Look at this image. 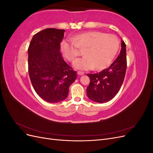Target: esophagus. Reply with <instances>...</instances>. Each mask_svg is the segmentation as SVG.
<instances>
[{"label":"esophagus","mask_w":153,"mask_h":153,"mask_svg":"<svg viewBox=\"0 0 153 153\" xmlns=\"http://www.w3.org/2000/svg\"><path fill=\"white\" fill-rule=\"evenodd\" d=\"M77 73H78L79 75H84V72H82V71H78Z\"/></svg>","instance_id":"1"}]
</instances>
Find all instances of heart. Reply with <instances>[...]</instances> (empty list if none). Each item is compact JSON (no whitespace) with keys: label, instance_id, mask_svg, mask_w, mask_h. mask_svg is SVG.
<instances>
[{"label":"heart","instance_id":"heart-1","mask_svg":"<svg viewBox=\"0 0 153 153\" xmlns=\"http://www.w3.org/2000/svg\"><path fill=\"white\" fill-rule=\"evenodd\" d=\"M119 46V40L115 35L90 31L73 37V39L62 40L60 49L64 57L69 61H73L80 53L79 48H86L85 57L74 61L73 66L82 71L94 67L98 70H102L112 62Z\"/></svg>","mask_w":153,"mask_h":153}]
</instances>
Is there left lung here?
Segmentation results:
<instances>
[{
  "instance_id": "obj_1",
  "label": "left lung",
  "mask_w": 153,
  "mask_h": 153,
  "mask_svg": "<svg viewBox=\"0 0 153 153\" xmlns=\"http://www.w3.org/2000/svg\"><path fill=\"white\" fill-rule=\"evenodd\" d=\"M127 67L126 44L121 41L119 55L111 64L98 73H87L90 84L87 87V95L91 100L105 103L112 100L121 89Z\"/></svg>"
}]
</instances>
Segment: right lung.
<instances>
[{"instance_id":"1","label":"right lung","mask_w":153,"mask_h":153,"mask_svg":"<svg viewBox=\"0 0 153 153\" xmlns=\"http://www.w3.org/2000/svg\"><path fill=\"white\" fill-rule=\"evenodd\" d=\"M64 29H46L32 37L28 48V69L36 93L50 103H57L68 96L76 72L64 61L60 43Z\"/></svg>"}]
</instances>
